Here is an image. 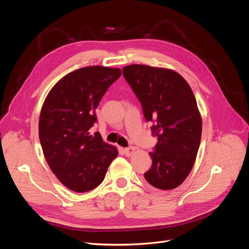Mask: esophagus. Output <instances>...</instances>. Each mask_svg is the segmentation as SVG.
I'll return each mask as SVG.
<instances>
[{
  "mask_svg": "<svg viewBox=\"0 0 249 249\" xmlns=\"http://www.w3.org/2000/svg\"><path fill=\"white\" fill-rule=\"evenodd\" d=\"M137 150L136 147H128V148H125L124 149V153L126 156H131L132 154L135 153V151Z\"/></svg>",
  "mask_w": 249,
  "mask_h": 249,
  "instance_id": "esophagus-1",
  "label": "esophagus"
}]
</instances>
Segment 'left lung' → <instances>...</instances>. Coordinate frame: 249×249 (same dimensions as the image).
Segmentation results:
<instances>
[{
  "mask_svg": "<svg viewBox=\"0 0 249 249\" xmlns=\"http://www.w3.org/2000/svg\"><path fill=\"white\" fill-rule=\"evenodd\" d=\"M123 75L142 104L145 119L155 124L158 143L146 184L158 191L176 189L195 164L201 137V117L193 90L178 72L161 67L132 64Z\"/></svg>",
  "mask_w": 249,
  "mask_h": 249,
  "instance_id": "1",
  "label": "left lung"
}]
</instances>
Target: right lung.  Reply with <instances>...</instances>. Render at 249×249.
<instances>
[{
    "instance_id": "1",
    "label": "right lung",
    "mask_w": 249,
    "mask_h": 249,
    "mask_svg": "<svg viewBox=\"0 0 249 249\" xmlns=\"http://www.w3.org/2000/svg\"><path fill=\"white\" fill-rule=\"evenodd\" d=\"M121 70L100 65L82 67L62 77L43 102L38 135L44 158L60 183L76 193L98 187L117 148L103 142L95 109Z\"/></svg>"
}]
</instances>
